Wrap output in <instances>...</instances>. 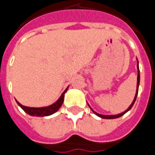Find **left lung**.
I'll return each instance as SVG.
<instances>
[{
	"label": "left lung",
	"mask_w": 155,
	"mask_h": 155,
	"mask_svg": "<svg viewBox=\"0 0 155 155\" xmlns=\"http://www.w3.org/2000/svg\"><path fill=\"white\" fill-rule=\"evenodd\" d=\"M137 68H138V78H137V91H136V94H135V97H134V101H133V103L131 104V105L128 107V108L127 109V110L125 111V112H124V113H122V114H119L118 115H102V114H97V113H95L94 111L92 109V111H93V113H95L98 116V117H100V118H107V119H112V118H119V117H121V116H123V115L125 113H127L131 107H133V105H134V102H135L136 100V97H137V94H138V91H139V62H138V64H137Z\"/></svg>",
	"instance_id": "1"
}]
</instances>
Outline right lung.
<instances>
[{"instance_id": "right-lung-1", "label": "right lung", "mask_w": 155, "mask_h": 155, "mask_svg": "<svg viewBox=\"0 0 155 155\" xmlns=\"http://www.w3.org/2000/svg\"><path fill=\"white\" fill-rule=\"evenodd\" d=\"M68 88L62 93V96L60 97V98L58 99L55 104L52 105H50L48 107H26V106H23L22 104H21L19 102L16 101V103L18 104L20 107L22 108L23 110L25 111L27 114L31 116H39V117H44V116H49V115L52 114L56 113L57 111L61 107V106L63 104V101H64V94L67 92Z\"/></svg>"}]
</instances>
